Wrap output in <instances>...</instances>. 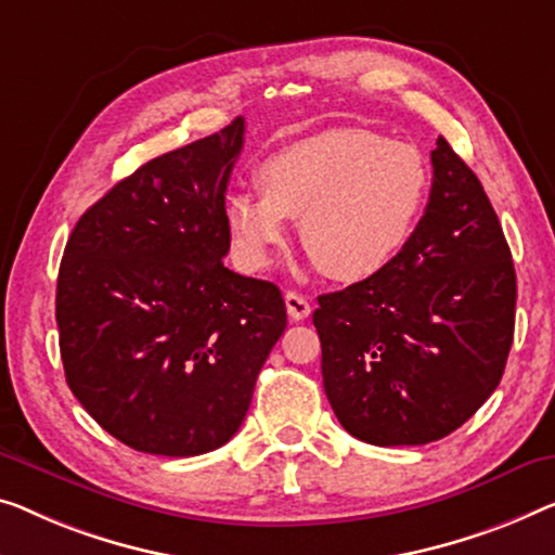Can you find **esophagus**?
<instances>
[{
    "label": "esophagus",
    "mask_w": 555,
    "mask_h": 555,
    "mask_svg": "<svg viewBox=\"0 0 555 555\" xmlns=\"http://www.w3.org/2000/svg\"><path fill=\"white\" fill-rule=\"evenodd\" d=\"M284 301H286V311H288V317H292L294 321H304V319L309 317V313H311V304L306 301L301 294H296V292H286Z\"/></svg>",
    "instance_id": "esophagus-1"
}]
</instances>
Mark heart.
<instances>
[{
	"label": "heart",
	"instance_id": "b5f03b06",
	"mask_svg": "<svg viewBox=\"0 0 555 555\" xmlns=\"http://www.w3.org/2000/svg\"><path fill=\"white\" fill-rule=\"evenodd\" d=\"M259 192H231L224 221L249 269H267L301 219V244L338 281L382 274L406 249L431 194L418 146L371 129H331L261 164Z\"/></svg>",
	"mask_w": 555,
	"mask_h": 555
}]
</instances>
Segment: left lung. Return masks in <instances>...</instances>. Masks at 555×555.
Wrapping results in <instances>:
<instances>
[{
  "instance_id": "left-lung-1",
  "label": "left lung",
  "mask_w": 555,
  "mask_h": 555,
  "mask_svg": "<svg viewBox=\"0 0 555 555\" xmlns=\"http://www.w3.org/2000/svg\"><path fill=\"white\" fill-rule=\"evenodd\" d=\"M434 184L382 274L319 296L324 391L359 441L421 446L456 431L499 386L514 344L516 271L481 181L438 137Z\"/></svg>"
}]
</instances>
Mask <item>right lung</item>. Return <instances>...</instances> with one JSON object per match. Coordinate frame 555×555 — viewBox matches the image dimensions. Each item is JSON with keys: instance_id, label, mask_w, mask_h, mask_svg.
<instances>
[{"instance_id": "right-lung-1", "label": "right lung", "mask_w": 555, "mask_h": 555, "mask_svg": "<svg viewBox=\"0 0 555 555\" xmlns=\"http://www.w3.org/2000/svg\"><path fill=\"white\" fill-rule=\"evenodd\" d=\"M244 119L156 156L81 214L56 279L66 384L104 431L154 456L224 446L286 328L276 284L224 267Z\"/></svg>"}]
</instances>
